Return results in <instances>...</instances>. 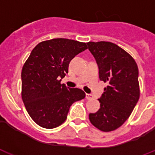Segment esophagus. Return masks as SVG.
<instances>
[{"mask_svg": "<svg viewBox=\"0 0 155 155\" xmlns=\"http://www.w3.org/2000/svg\"><path fill=\"white\" fill-rule=\"evenodd\" d=\"M86 98L88 100H91L93 98V97H92L91 94H86Z\"/></svg>", "mask_w": 155, "mask_h": 155, "instance_id": "34e87169", "label": "esophagus"}]
</instances>
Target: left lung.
<instances>
[{
    "label": "left lung",
    "mask_w": 155,
    "mask_h": 155,
    "mask_svg": "<svg viewBox=\"0 0 155 155\" xmlns=\"http://www.w3.org/2000/svg\"><path fill=\"white\" fill-rule=\"evenodd\" d=\"M87 44L98 66L100 80L108 83L98 99L100 109L89 114L90 121L102 132H111L126 121L140 98L137 64L129 53L110 41Z\"/></svg>",
    "instance_id": "left-lung-1"
}]
</instances>
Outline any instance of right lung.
<instances>
[{
	"label": "right lung",
	"mask_w": 155,
	"mask_h": 155,
	"mask_svg": "<svg viewBox=\"0 0 155 155\" xmlns=\"http://www.w3.org/2000/svg\"><path fill=\"white\" fill-rule=\"evenodd\" d=\"M87 49L85 42L53 38L38 44L23 64L22 99L31 119L42 128L63 124L72 103L85 97L84 91L61 81L72 58Z\"/></svg>",
	"instance_id": "1"
}]
</instances>
